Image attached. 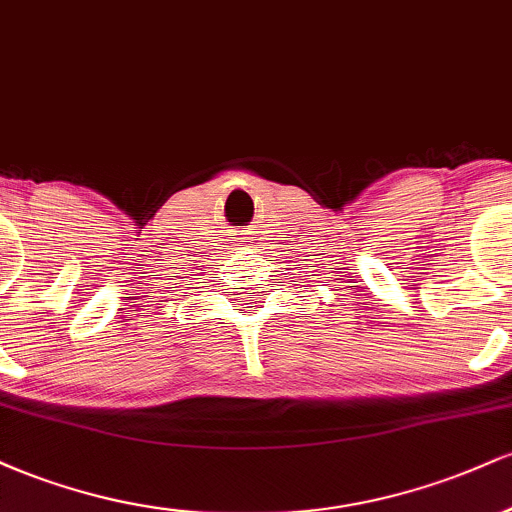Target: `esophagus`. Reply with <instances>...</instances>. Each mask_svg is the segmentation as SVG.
I'll list each match as a JSON object with an SVG mask.
<instances>
[{"instance_id": "1", "label": "esophagus", "mask_w": 512, "mask_h": 512, "mask_svg": "<svg viewBox=\"0 0 512 512\" xmlns=\"http://www.w3.org/2000/svg\"><path fill=\"white\" fill-rule=\"evenodd\" d=\"M238 240H243V238H238Z\"/></svg>"}]
</instances>
